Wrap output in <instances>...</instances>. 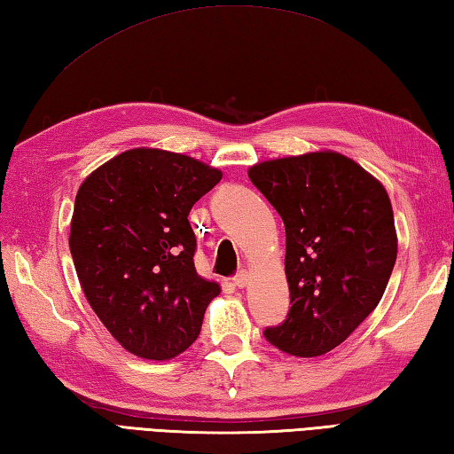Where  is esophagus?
<instances>
[{
  "label": "esophagus",
  "instance_id": "esophagus-1",
  "mask_svg": "<svg viewBox=\"0 0 454 454\" xmlns=\"http://www.w3.org/2000/svg\"><path fill=\"white\" fill-rule=\"evenodd\" d=\"M247 278H249V275H247L246 269H239V271L234 275L232 281H234V285H236V286L242 288V286H246V285H247Z\"/></svg>",
  "mask_w": 454,
  "mask_h": 454
}]
</instances>
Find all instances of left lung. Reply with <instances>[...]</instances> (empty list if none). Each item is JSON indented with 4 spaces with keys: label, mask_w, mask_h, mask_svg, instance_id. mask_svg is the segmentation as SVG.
Returning <instances> with one entry per match:
<instances>
[{
    "label": "left lung",
    "mask_w": 454,
    "mask_h": 454,
    "mask_svg": "<svg viewBox=\"0 0 454 454\" xmlns=\"http://www.w3.org/2000/svg\"><path fill=\"white\" fill-rule=\"evenodd\" d=\"M254 185L281 215L286 320L265 340L294 356L343 343L387 291L398 239L388 192L359 163L335 152L257 163Z\"/></svg>",
    "instance_id": "obj_1"
}]
</instances>
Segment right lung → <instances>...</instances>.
I'll return each mask as SVG.
<instances>
[{"mask_svg": "<svg viewBox=\"0 0 454 454\" xmlns=\"http://www.w3.org/2000/svg\"><path fill=\"white\" fill-rule=\"evenodd\" d=\"M222 173L183 153L134 148L75 195L70 252L83 294L124 349L166 361L200 333L220 286L195 271L192 205Z\"/></svg>", "mask_w": 454, "mask_h": 454, "instance_id": "right-lung-1", "label": "right lung"}]
</instances>
